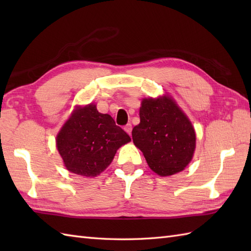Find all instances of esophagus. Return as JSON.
Returning a JSON list of instances; mask_svg holds the SVG:
<instances>
[{
    "mask_svg": "<svg viewBox=\"0 0 251 251\" xmlns=\"http://www.w3.org/2000/svg\"><path fill=\"white\" fill-rule=\"evenodd\" d=\"M124 129H125V131L127 132V134H128V135H131V129H132L131 124H127V125H125Z\"/></svg>",
    "mask_w": 251,
    "mask_h": 251,
    "instance_id": "obj_1",
    "label": "esophagus"
}]
</instances>
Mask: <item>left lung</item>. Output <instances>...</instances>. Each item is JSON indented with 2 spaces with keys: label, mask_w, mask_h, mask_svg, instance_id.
Masks as SVG:
<instances>
[{
  "label": "left lung",
  "mask_w": 251,
  "mask_h": 251,
  "mask_svg": "<svg viewBox=\"0 0 251 251\" xmlns=\"http://www.w3.org/2000/svg\"><path fill=\"white\" fill-rule=\"evenodd\" d=\"M139 114L132 141L150 168L164 177L183 170L195 150V131L186 115L168 96L143 99Z\"/></svg>",
  "instance_id": "left-lung-1"
}]
</instances>
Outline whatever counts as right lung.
Masks as SVG:
<instances>
[{"mask_svg":"<svg viewBox=\"0 0 251 251\" xmlns=\"http://www.w3.org/2000/svg\"><path fill=\"white\" fill-rule=\"evenodd\" d=\"M130 137L109 114L97 111L95 104L73 111L57 136V149L69 172L96 177L113 161L121 146Z\"/></svg>","mask_w":251,"mask_h":251,"instance_id":"obj_1","label":"right lung"}]
</instances>
